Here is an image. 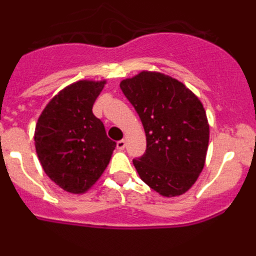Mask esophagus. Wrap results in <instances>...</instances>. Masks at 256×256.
<instances>
[{
  "label": "esophagus",
  "instance_id": "esophagus-1",
  "mask_svg": "<svg viewBox=\"0 0 256 256\" xmlns=\"http://www.w3.org/2000/svg\"><path fill=\"white\" fill-rule=\"evenodd\" d=\"M116 148H118V150H124V148H126V141H124V140L118 141L116 142Z\"/></svg>",
  "mask_w": 256,
  "mask_h": 256
}]
</instances>
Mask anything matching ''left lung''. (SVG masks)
Instances as JSON below:
<instances>
[{"instance_id":"1","label":"left lung","mask_w":256,"mask_h":256,"mask_svg":"<svg viewBox=\"0 0 256 256\" xmlns=\"http://www.w3.org/2000/svg\"><path fill=\"white\" fill-rule=\"evenodd\" d=\"M144 126L146 151L133 159L140 177L165 198L188 191L201 173L209 144L204 106L177 79L141 72L120 83Z\"/></svg>"}]
</instances>
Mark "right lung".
I'll list each match as a JSON object with an SVG mask.
<instances>
[{
    "mask_svg": "<svg viewBox=\"0 0 256 256\" xmlns=\"http://www.w3.org/2000/svg\"><path fill=\"white\" fill-rule=\"evenodd\" d=\"M105 83L79 80L68 86L47 104L36 126V151L44 173L72 194L94 186L116 148L92 112Z\"/></svg>",
    "mask_w": 256,
    "mask_h": 256,
    "instance_id": "obj_1",
    "label": "right lung"
}]
</instances>
